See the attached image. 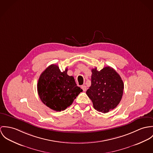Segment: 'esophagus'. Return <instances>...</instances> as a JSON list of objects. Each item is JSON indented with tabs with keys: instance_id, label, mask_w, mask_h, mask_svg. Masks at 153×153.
Returning a JSON list of instances; mask_svg holds the SVG:
<instances>
[{
	"instance_id": "1",
	"label": "esophagus",
	"mask_w": 153,
	"mask_h": 153,
	"mask_svg": "<svg viewBox=\"0 0 153 153\" xmlns=\"http://www.w3.org/2000/svg\"><path fill=\"white\" fill-rule=\"evenodd\" d=\"M81 88L83 89V90L84 91H86V90H87V87H86L85 85H82Z\"/></svg>"
}]
</instances>
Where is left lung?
Instances as JSON below:
<instances>
[{
	"label": "left lung",
	"instance_id": "8db88e82",
	"mask_svg": "<svg viewBox=\"0 0 153 153\" xmlns=\"http://www.w3.org/2000/svg\"><path fill=\"white\" fill-rule=\"evenodd\" d=\"M91 84L86 94L94 108L103 113L115 108L121 101L124 83L114 68L107 66L98 71L91 70Z\"/></svg>",
	"mask_w": 153,
	"mask_h": 153
}]
</instances>
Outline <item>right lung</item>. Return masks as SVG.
<instances>
[{
  "label": "right lung",
  "mask_w": 153,
  "mask_h": 153,
  "mask_svg": "<svg viewBox=\"0 0 153 153\" xmlns=\"http://www.w3.org/2000/svg\"><path fill=\"white\" fill-rule=\"evenodd\" d=\"M61 71L59 66L51 65L41 74L37 83V91L42 102L56 111L65 110L83 91L73 76Z\"/></svg>",
  "instance_id": "add662e5"
}]
</instances>
